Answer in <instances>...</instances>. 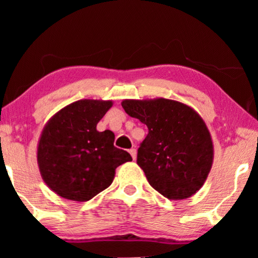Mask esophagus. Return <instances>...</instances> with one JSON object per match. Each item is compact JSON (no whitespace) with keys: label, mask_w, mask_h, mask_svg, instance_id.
Here are the masks:
<instances>
[{"label":"esophagus","mask_w":258,"mask_h":258,"mask_svg":"<svg viewBox=\"0 0 258 258\" xmlns=\"http://www.w3.org/2000/svg\"><path fill=\"white\" fill-rule=\"evenodd\" d=\"M129 153H130V155H132L133 160H135L136 156H137V151H136L135 148H133V149H130V150H129Z\"/></svg>","instance_id":"1"}]
</instances>
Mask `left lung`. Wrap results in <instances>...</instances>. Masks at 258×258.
Segmentation results:
<instances>
[{
    "label": "left lung",
    "instance_id": "8db88e82",
    "mask_svg": "<svg viewBox=\"0 0 258 258\" xmlns=\"http://www.w3.org/2000/svg\"><path fill=\"white\" fill-rule=\"evenodd\" d=\"M124 111L148 126L137 164L149 184L169 200L192 196L206 182L214 160L210 133L189 105L167 98L124 100Z\"/></svg>",
    "mask_w": 258,
    "mask_h": 258
}]
</instances>
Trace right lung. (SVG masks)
Returning <instances> with one entry per match:
<instances>
[{
    "mask_svg": "<svg viewBox=\"0 0 258 258\" xmlns=\"http://www.w3.org/2000/svg\"><path fill=\"white\" fill-rule=\"evenodd\" d=\"M111 107L112 101L80 100L44 125L37 163L45 184L58 196L89 201L111 184L118 165L133 161L129 153L114 147V133L96 129Z\"/></svg>",
    "mask_w": 258,
    "mask_h": 258,
    "instance_id": "add662e5",
    "label": "right lung"
}]
</instances>
